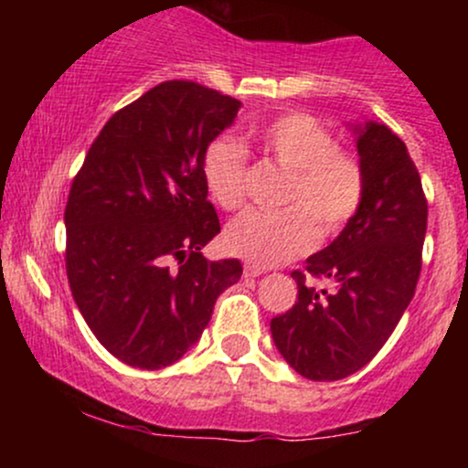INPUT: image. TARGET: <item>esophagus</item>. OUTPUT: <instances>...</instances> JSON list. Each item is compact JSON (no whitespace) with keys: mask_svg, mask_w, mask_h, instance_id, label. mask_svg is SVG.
<instances>
[{"mask_svg":"<svg viewBox=\"0 0 468 468\" xmlns=\"http://www.w3.org/2000/svg\"><path fill=\"white\" fill-rule=\"evenodd\" d=\"M261 275H264V271H261V268H257V266H244V277H246V279L261 277Z\"/></svg>","mask_w":468,"mask_h":468,"instance_id":"esophagus-1","label":"esophagus"}]
</instances>
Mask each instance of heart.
Returning <instances> with one entry per match:
<instances>
[{
  "mask_svg": "<svg viewBox=\"0 0 468 468\" xmlns=\"http://www.w3.org/2000/svg\"><path fill=\"white\" fill-rule=\"evenodd\" d=\"M272 163L288 171L283 213L246 211L227 227L224 244L257 266H275L314 246L316 230L332 238L356 216L365 197L358 158L338 149L324 122L308 114H283L250 133ZM202 178L211 200L227 211L244 202L246 152L230 138H216L202 158Z\"/></svg>",
  "mask_w": 468,
  "mask_h": 468,
  "instance_id": "heart-1",
  "label": "heart"
}]
</instances>
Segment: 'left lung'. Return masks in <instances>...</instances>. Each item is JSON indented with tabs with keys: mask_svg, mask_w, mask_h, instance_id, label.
Segmentation results:
<instances>
[{
	"mask_svg": "<svg viewBox=\"0 0 468 468\" xmlns=\"http://www.w3.org/2000/svg\"><path fill=\"white\" fill-rule=\"evenodd\" d=\"M365 197L338 238L294 271L297 302L271 321L279 354L310 380H338L365 367L385 346L416 292L427 233L420 174L405 143L376 121L352 125Z\"/></svg>",
	"mask_w": 468,
	"mask_h": 468,
	"instance_id": "left-lung-1",
	"label": "left lung"
}]
</instances>
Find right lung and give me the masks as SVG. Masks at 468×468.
<instances>
[{
	"mask_svg": "<svg viewBox=\"0 0 468 468\" xmlns=\"http://www.w3.org/2000/svg\"><path fill=\"white\" fill-rule=\"evenodd\" d=\"M239 107L193 80H165L105 122L72 182L69 290L125 365L160 369L185 356L219 294L239 282L238 260L200 252L219 233L202 158Z\"/></svg>",
	"mask_w": 468,
	"mask_h": 468,
	"instance_id": "add662e5",
	"label": "right lung"
}]
</instances>
